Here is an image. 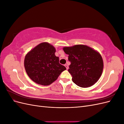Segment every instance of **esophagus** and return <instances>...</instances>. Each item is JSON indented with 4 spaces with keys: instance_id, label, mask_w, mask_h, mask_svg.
<instances>
[{
    "instance_id": "esophagus-1",
    "label": "esophagus",
    "mask_w": 124,
    "mask_h": 124,
    "mask_svg": "<svg viewBox=\"0 0 124 124\" xmlns=\"http://www.w3.org/2000/svg\"><path fill=\"white\" fill-rule=\"evenodd\" d=\"M65 66L66 67V68L67 70H68V68H69V67H68V66L67 65V64H65Z\"/></svg>"
}]
</instances>
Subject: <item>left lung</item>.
Returning a JSON list of instances; mask_svg holds the SVG:
<instances>
[{"mask_svg": "<svg viewBox=\"0 0 124 124\" xmlns=\"http://www.w3.org/2000/svg\"><path fill=\"white\" fill-rule=\"evenodd\" d=\"M71 64L68 69L74 83L81 87H88L98 81L102 74L103 62L98 52L85 45L64 47Z\"/></svg>", "mask_w": 124, "mask_h": 124, "instance_id": "obj_1", "label": "left lung"}]
</instances>
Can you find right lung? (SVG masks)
Wrapping results in <instances>:
<instances>
[{"label":"right lung","instance_id":"obj_1","mask_svg":"<svg viewBox=\"0 0 124 124\" xmlns=\"http://www.w3.org/2000/svg\"><path fill=\"white\" fill-rule=\"evenodd\" d=\"M55 48L47 42L41 43L26 54L24 67L29 77L35 83L48 85L57 79L66 68L59 62Z\"/></svg>","mask_w":124,"mask_h":124}]
</instances>
